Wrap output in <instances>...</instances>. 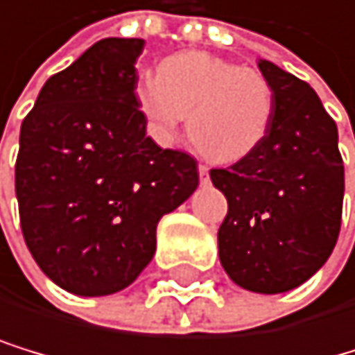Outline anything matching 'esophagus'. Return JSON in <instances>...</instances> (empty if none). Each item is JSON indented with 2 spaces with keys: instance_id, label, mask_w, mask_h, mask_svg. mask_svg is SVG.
<instances>
[{
  "instance_id": "obj_1",
  "label": "esophagus",
  "mask_w": 355,
  "mask_h": 355,
  "mask_svg": "<svg viewBox=\"0 0 355 355\" xmlns=\"http://www.w3.org/2000/svg\"><path fill=\"white\" fill-rule=\"evenodd\" d=\"M198 173H200V180L206 182V180H208V166H206V164H200V166H198Z\"/></svg>"
}]
</instances>
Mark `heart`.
Returning <instances> with one entry per match:
<instances>
[{
    "label": "heart",
    "instance_id": "heart-1",
    "mask_svg": "<svg viewBox=\"0 0 355 355\" xmlns=\"http://www.w3.org/2000/svg\"><path fill=\"white\" fill-rule=\"evenodd\" d=\"M136 105L155 140L171 144L189 114V138L208 160L232 164L263 144L275 92L257 69L208 52H182L136 85Z\"/></svg>",
    "mask_w": 355,
    "mask_h": 355
}]
</instances>
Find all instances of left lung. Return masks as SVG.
<instances>
[{
  "label": "left lung",
  "instance_id": "8db88e82",
  "mask_svg": "<svg viewBox=\"0 0 355 355\" xmlns=\"http://www.w3.org/2000/svg\"><path fill=\"white\" fill-rule=\"evenodd\" d=\"M259 69L275 92L268 136L211 180L228 200L217 232L226 275L243 290L279 294L316 275L336 245L345 166L336 123L316 92L266 59Z\"/></svg>",
  "mask_w": 355,
  "mask_h": 355
}]
</instances>
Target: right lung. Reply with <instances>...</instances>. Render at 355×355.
I'll list each match as a JSON object with an SVG mask.
<instances>
[{"label":"right lung","mask_w":355,"mask_h":355,"mask_svg":"<svg viewBox=\"0 0 355 355\" xmlns=\"http://www.w3.org/2000/svg\"><path fill=\"white\" fill-rule=\"evenodd\" d=\"M142 39L110 37L41 87L19 134L21 232L43 275L78 296L131 286L162 215L200 184L198 162L160 149L136 105Z\"/></svg>","instance_id":"1"}]
</instances>
